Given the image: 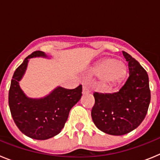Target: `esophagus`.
<instances>
[{
  "label": "esophagus",
  "instance_id": "34e87169",
  "mask_svg": "<svg viewBox=\"0 0 160 160\" xmlns=\"http://www.w3.org/2000/svg\"><path fill=\"white\" fill-rule=\"evenodd\" d=\"M91 92V90H90V89L88 88V87H87V86H83L82 87V93L83 94H88V93H90Z\"/></svg>",
  "mask_w": 160,
  "mask_h": 160
}]
</instances>
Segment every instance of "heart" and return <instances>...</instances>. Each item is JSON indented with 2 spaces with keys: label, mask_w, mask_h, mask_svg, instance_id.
I'll return each mask as SVG.
<instances>
[{
  "label": "heart",
  "mask_w": 160,
  "mask_h": 160,
  "mask_svg": "<svg viewBox=\"0 0 160 160\" xmlns=\"http://www.w3.org/2000/svg\"><path fill=\"white\" fill-rule=\"evenodd\" d=\"M96 73L101 75L102 81L106 84H113L121 81L126 75V66L122 62L112 58L103 59L95 69Z\"/></svg>",
  "instance_id": "1"
}]
</instances>
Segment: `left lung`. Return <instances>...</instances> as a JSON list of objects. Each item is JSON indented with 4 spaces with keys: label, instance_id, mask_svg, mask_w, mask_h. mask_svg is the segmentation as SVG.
I'll use <instances>...</instances> for the list:
<instances>
[{
    "label": "left lung",
    "instance_id": "1",
    "mask_svg": "<svg viewBox=\"0 0 160 160\" xmlns=\"http://www.w3.org/2000/svg\"><path fill=\"white\" fill-rule=\"evenodd\" d=\"M128 62L129 77L118 92L94 94L91 111L93 122L100 131L112 135H122L140 125L151 101L148 73L129 53L122 51Z\"/></svg>",
    "mask_w": 160,
    "mask_h": 160
}]
</instances>
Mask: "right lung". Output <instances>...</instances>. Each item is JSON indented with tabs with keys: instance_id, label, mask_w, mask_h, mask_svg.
<instances>
[{
	"instance_id": "right-lung-1",
	"label": "right lung",
	"mask_w": 160,
	"mask_h": 160,
	"mask_svg": "<svg viewBox=\"0 0 160 160\" xmlns=\"http://www.w3.org/2000/svg\"><path fill=\"white\" fill-rule=\"evenodd\" d=\"M46 58L42 51H35L25 58L15 70L8 91V105L18 129L29 138L45 140L57 135L64 128L70 109L80 100L82 85L75 89L58 87L42 98H31L21 89L19 82L25 74L29 59Z\"/></svg>"
}]
</instances>
